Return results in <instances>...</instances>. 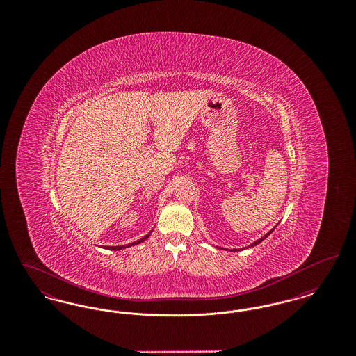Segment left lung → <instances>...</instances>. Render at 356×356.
I'll list each match as a JSON object with an SVG mask.
<instances>
[{
    "instance_id": "8db88e82",
    "label": "left lung",
    "mask_w": 356,
    "mask_h": 356,
    "mask_svg": "<svg viewBox=\"0 0 356 356\" xmlns=\"http://www.w3.org/2000/svg\"><path fill=\"white\" fill-rule=\"evenodd\" d=\"M273 229H275V228H272L271 231H270V232H268V234H266V235H264V236L260 237V238H257V240H256V241H254V243H252V244H250V245H247V247H245V248H251V247H254V245H257V244H259V243H261V241H263V240H264V238H266V237L268 236V235H271L272 231H273ZM241 250H244V248H241ZM231 251H232V252H236V251H238V250H231Z\"/></svg>"
}]
</instances>
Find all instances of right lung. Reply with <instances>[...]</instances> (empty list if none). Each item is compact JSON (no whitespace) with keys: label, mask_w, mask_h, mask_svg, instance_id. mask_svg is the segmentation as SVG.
<instances>
[{"label":"right lung","mask_w":356,"mask_h":356,"mask_svg":"<svg viewBox=\"0 0 356 356\" xmlns=\"http://www.w3.org/2000/svg\"><path fill=\"white\" fill-rule=\"evenodd\" d=\"M151 234H152V231H151L148 235L141 237L140 240H136L134 243H129V244H127V245H116V247H106V248H108V250H111V251H119V250H124V248H128V247H132V245H137V244L143 243L144 240H147L148 237L151 236Z\"/></svg>","instance_id":"obj_1"}]
</instances>
